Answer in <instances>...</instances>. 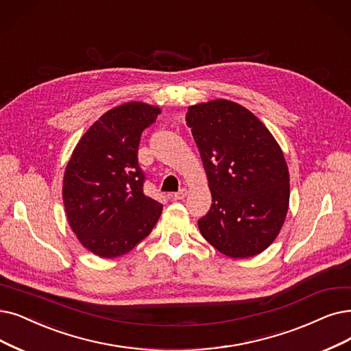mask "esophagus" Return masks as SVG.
Here are the masks:
<instances>
[{"instance_id":"1","label":"esophagus","mask_w":351,"mask_h":351,"mask_svg":"<svg viewBox=\"0 0 351 351\" xmlns=\"http://www.w3.org/2000/svg\"><path fill=\"white\" fill-rule=\"evenodd\" d=\"M187 194H189V190H187V189H181L180 191H177V193L174 194V199H176V200H183V199L187 197Z\"/></svg>"}]
</instances>
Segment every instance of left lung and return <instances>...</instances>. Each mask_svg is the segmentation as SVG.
<instances>
[{"mask_svg": "<svg viewBox=\"0 0 351 351\" xmlns=\"http://www.w3.org/2000/svg\"><path fill=\"white\" fill-rule=\"evenodd\" d=\"M186 122L213 202L199 220L202 236L234 259L261 254L275 241L289 206L281 147L250 110L232 101L193 105Z\"/></svg>", "mask_w": 351, "mask_h": 351, "instance_id": "left-lung-1", "label": "left lung"}]
</instances>
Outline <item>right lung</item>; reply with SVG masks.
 Wrapping results in <instances>:
<instances>
[{"mask_svg":"<svg viewBox=\"0 0 351 351\" xmlns=\"http://www.w3.org/2000/svg\"><path fill=\"white\" fill-rule=\"evenodd\" d=\"M161 109L128 102L110 109L85 132L63 177L67 221L79 242L101 258L134 249L158 221L162 204L144 194L138 147Z\"/></svg>","mask_w":351,"mask_h":351,"instance_id":"add662e5","label":"right lung"}]
</instances>
